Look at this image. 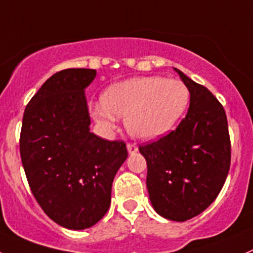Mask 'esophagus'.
<instances>
[{
  "label": "esophagus",
  "instance_id": "esophagus-1",
  "mask_svg": "<svg viewBox=\"0 0 253 253\" xmlns=\"http://www.w3.org/2000/svg\"><path fill=\"white\" fill-rule=\"evenodd\" d=\"M126 149H128L129 154H135L136 151H138V146H136L135 144H130V143H129L128 145H126Z\"/></svg>",
  "mask_w": 253,
  "mask_h": 253
}]
</instances>
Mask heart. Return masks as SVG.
Here are the masks:
<instances>
[{
    "label": "heart",
    "instance_id": "1",
    "mask_svg": "<svg viewBox=\"0 0 253 253\" xmlns=\"http://www.w3.org/2000/svg\"><path fill=\"white\" fill-rule=\"evenodd\" d=\"M189 102V89L179 79L138 77L110 85L102 102L93 103L90 110L105 133L114 130L118 115L125 118L134 138L153 140L171 130Z\"/></svg>",
    "mask_w": 253,
    "mask_h": 253
}]
</instances>
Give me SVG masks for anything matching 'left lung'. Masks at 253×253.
Here are the masks:
<instances>
[{
  "instance_id": "8db88e82",
  "label": "left lung",
  "mask_w": 253,
  "mask_h": 253,
  "mask_svg": "<svg viewBox=\"0 0 253 253\" xmlns=\"http://www.w3.org/2000/svg\"><path fill=\"white\" fill-rule=\"evenodd\" d=\"M190 93L177 128L139 148L148 165L149 199L171 221L190 220L215 201L227 177L231 144L225 109L212 93L174 68Z\"/></svg>"
}]
</instances>
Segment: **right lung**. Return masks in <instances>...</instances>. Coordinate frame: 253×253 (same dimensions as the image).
Returning <instances> with one entry per match:
<instances>
[{"mask_svg": "<svg viewBox=\"0 0 253 253\" xmlns=\"http://www.w3.org/2000/svg\"><path fill=\"white\" fill-rule=\"evenodd\" d=\"M95 69L53 74L25 109L20 151L31 191L49 218L69 230L92 227L110 206L124 141L90 133L86 86Z\"/></svg>", "mask_w": 253, "mask_h": 253, "instance_id": "1", "label": "right lung"}]
</instances>
